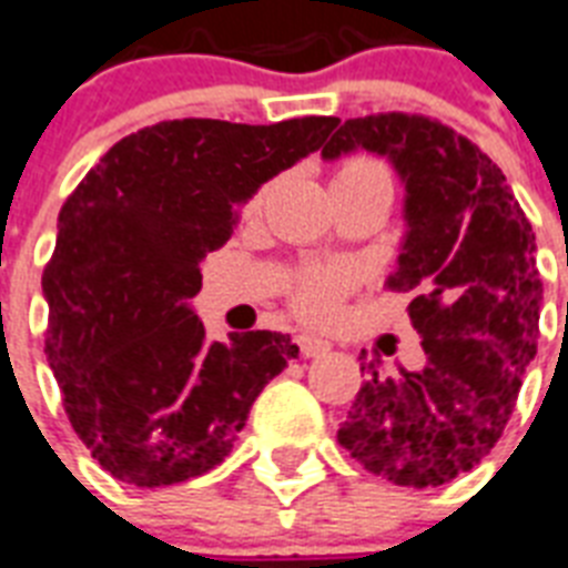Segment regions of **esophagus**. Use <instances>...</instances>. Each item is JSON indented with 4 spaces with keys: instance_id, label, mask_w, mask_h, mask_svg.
Wrapping results in <instances>:
<instances>
[{
    "instance_id": "obj_1",
    "label": "esophagus",
    "mask_w": 568,
    "mask_h": 568,
    "mask_svg": "<svg viewBox=\"0 0 568 568\" xmlns=\"http://www.w3.org/2000/svg\"><path fill=\"white\" fill-rule=\"evenodd\" d=\"M297 347L306 358H317L326 356L332 349V344L326 338H321V335H297Z\"/></svg>"
}]
</instances>
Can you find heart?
<instances>
[{"label":"heart","instance_id":"b5f03b06","mask_svg":"<svg viewBox=\"0 0 568 568\" xmlns=\"http://www.w3.org/2000/svg\"><path fill=\"white\" fill-rule=\"evenodd\" d=\"M364 180H382L390 183L385 165L371 160V156H349L332 174V189L344 183H364ZM262 195L253 197V210L262 204ZM353 285V274L347 268H306L292 283V306L300 317L306 321H329L338 312L341 300Z\"/></svg>","mask_w":568,"mask_h":568}]
</instances>
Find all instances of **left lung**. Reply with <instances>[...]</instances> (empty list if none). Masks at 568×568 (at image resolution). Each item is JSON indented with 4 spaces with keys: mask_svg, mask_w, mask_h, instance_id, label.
I'll list each match as a JSON object with an SVG mask.
<instances>
[{
    "mask_svg": "<svg viewBox=\"0 0 568 568\" xmlns=\"http://www.w3.org/2000/svg\"><path fill=\"white\" fill-rule=\"evenodd\" d=\"M388 156L405 183V233L388 288L408 292L426 364L388 376L362 353L338 444L403 487H440L496 446L537 356L542 283L531 221L501 169L446 124L408 113L347 119L321 154Z\"/></svg>",
    "mask_w": 568,
    "mask_h": 568,
    "instance_id": "8db88e82",
    "label": "left lung"
}]
</instances>
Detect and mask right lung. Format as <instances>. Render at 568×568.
<instances>
[{"label": "right lung", "instance_id": "1", "mask_svg": "<svg viewBox=\"0 0 568 568\" xmlns=\"http://www.w3.org/2000/svg\"><path fill=\"white\" fill-rule=\"evenodd\" d=\"M335 124L156 122L119 140L67 197L43 271L45 356L75 435L113 478L169 487L219 467L262 388L297 358L283 332L210 344L189 300L239 206Z\"/></svg>", "mask_w": 568, "mask_h": 568}]
</instances>
